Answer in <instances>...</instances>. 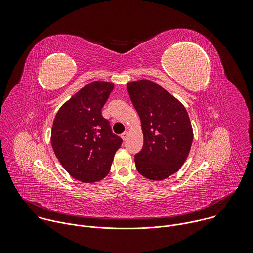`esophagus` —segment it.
<instances>
[{
  "instance_id": "obj_1",
  "label": "esophagus",
  "mask_w": 253,
  "mask_h": 253,
  "mask_svg": "<svg viewBox=\"0 0 253 253\" xmlns=\"http://www.w3.org/2000/svg\"><path fill=\"white\" fill-rule=\"evenodd\" d=\"M121 138L125 141V140H127V138H128V132L127 131H125V132H123L122 134H121Z\"/></svg>"
}]
</instances>
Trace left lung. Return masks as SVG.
Listing matches in <instances>:
<instances>
[{
  "label": "left lung",
  "instance_id": "left-lung-1",
  "mask_svg": "<svg viewBox=\"0 0 253 253\" xmlns=\"http://www.w3.org/2000/svg\"><path fill=\"white\" fill-rule=\"evenodd\" d=\"M131 102L142 124L143 147L135 158L137 171L151 180H163L186 160L193 140L185 107L149 80L127 84Z\"/></svg>",
  "mask_w": 253,
  "mask_h": 253
}]
</instances>
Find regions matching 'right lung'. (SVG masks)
Returning a JSON list of instances; mask_svg holds the SVG:
<instances>
[{
  "mask_svg": "<svg viewBox=\"0 0 253 253\" xmlns=\"http://www.w3.org/2000/svg\"><path fill=\"white\" fill-rule=\"evenodd\" d=\"M113 88V83L104 81L86 85L60 108L54 119L53 150L66 171L82 182L99 181L109 173L123 142L101 112Z\"/></svg>",
  "mask_w": 253,
  "mask_h": 253,
  "instance_id": "1",
  "label": "right lung"
}]
</instances>
